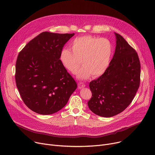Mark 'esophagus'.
I'll use <instances>...</instances> for the list:
<instances>
[{"label":"esophagus","instance_id":"1","mask_svg":"<svg viewBox=\"0 0 155 155\" xmlns=\"http://www.w3.org/2000/svg\"><path fill=\"white\" fill-rule=\"evenodd\" d=\"M78 85V88H79V89L84 88L85 87V86H86V85H85V84H84V83H82V82H79Z\"/></svg>","mask_w":155,"mask_h":155}]
</instances>
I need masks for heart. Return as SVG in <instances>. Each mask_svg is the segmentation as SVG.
<instances>
[{"mask_svg":"<svg viewBox=\"0 0 155 155\" xmlns=\"http://www.w3.org/2000/svg\"><path fill=\"white\" fill-rule=\"evenodd\" d=\"M71 50L64 48L59 59L62 66L71 74L78 71L77 77L88 79L91 75L97 78L107 70L113 55V45L107 38H99L91 35H84L75 38L70 44Z\"/></svg>","mask_w":155,"mask_h":155,"instance_id":"obj_1","label":"heart"}]
</instances>
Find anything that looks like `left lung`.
Returning a JSON list of instances; mask_svg holds the SVG:
<instances>
[{"label":"left lung","instance_id":"1","mask_svg":"<svg viewBox=\"0 0 155 155\" xmlns=\"http://www.w3.org/2000/svg\"><path fill=\"white\" fill-rule=\"evenodd\" d=\"M114 55L105 73L89 84L90 110L103 117L119 114L131 104L140 87L141 66L136 50L115 33Z\"/></svg>","mask_w":155,"mask_h":155}]
</instances>
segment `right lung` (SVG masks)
I'll use <instances>...</instances> for the list:
<instances>
[{
    "mask_svg": "<svg viewBox=\"0 0 155 155\" xmlns=\"http://www.w3.org/2000/svg\"><path fill=\"white\" fill-rule=\"evenodd\" d=\"M74 35L44 32L18 54L16 85L26 106L38 114L50 115L60 110L77 87L59 59L64 45Z\"/></svg>",
    "mask_w": 155,
    "mask_h": 155,
    "instance_id": "1",
    "label": "right lung"
}]
</instances>
